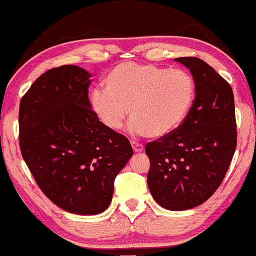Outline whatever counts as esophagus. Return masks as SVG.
<instances>
[{
    "label": "esophagus",
    "mask_w": 256,
    "mask_h": 256,
    "mask_svg": "<svg viewBox=\"0 0 256 256\" xmlns=\"http://www.w3.org/2000/svg\"><path fill=\"white\" fill-rule=\"evenodd\" d=\"M131 145H132V148H134V151L136 154H139V152H142L144 150V146L142 144L139 143H136V142H131Z\"/></svg>",
    "instance_id": "esophagus-1"
}]
</instances>
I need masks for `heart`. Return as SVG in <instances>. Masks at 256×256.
<instances>
[{
    "label": "heart",
    "mask_w": 256,
    "mask_h": 256,
    "mask_svg": "<svg viewBox=\"0 0 256 256\" xmlns=\"http://www.w3.org/2000/svg\"><path fill=\"white\" fill-rule=\"evenodd\" d=\"M105 90L90 94V108L106 128L117 131L126 116L134 134L160 138L176 130L192 108L195 82L180 68L150 64H119L105 78Z\"/></svg>",
    "instance_id": "heart-1"
}]
</instances>
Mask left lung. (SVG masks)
Segmentation results:
<instances>
[{
  "label": "left lung",
  "instance_id": "8db88e82",
  "mask_svg": "<svg viewBox=\"0 0 256 256\" xmlns=\"http://www.w3.org/2000/svg\"><path fill=\"white\" fill-rule=\"evenodd\" d=\"M190 70L195 100L176 130L145 145L148 186L163 208L202 204L222 183L236 148L234 94L229 84L198 58L174 59Z\"/></svg>",
  "mask_w": 256,
  "mask_h": 256
}]
</instances>
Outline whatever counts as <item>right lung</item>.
I'll return each instance as SVG.
<instances>
[{
  "label": "right lung",
  "instance_id": "right-lung-1",
  "mask_svg": "<svg viewBox=\"0 0 256 256\" xmlns=\"http://www.w3.org/2000/svg\"><path fill=\"white\" fill-rule=\"evenodd\" d=\"M92 74L74 64L47 70L22 96V157L42 192L61 209L96 215L111 203L113 184L134 150L90 108Z\"/></svg>",
  "mask_w": 256,
  "mask_h": 256
}]
</instances>
